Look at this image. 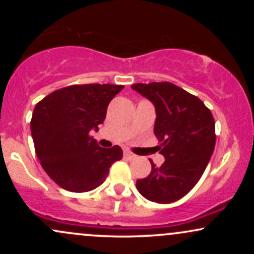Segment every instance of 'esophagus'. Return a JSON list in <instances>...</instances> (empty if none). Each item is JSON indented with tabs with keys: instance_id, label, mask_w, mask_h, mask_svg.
<instances>
[{
	"instance_id": "1",
	"label": "esophagus",
	"mask_w": 254,
	"mask_h": 254,
	"mask_svg": "<svg viewBox=\"0 0 254 254\" xmlns=\"http://www.w3.org/2000/svg\"><path fill=\"white\" fill-rule=\"evenodd\" d=\"M124 156L127 157V159H129V160H135L136 159V155H133L132 153H130V151H127V150L124 151Z\"/></svg>"
}]
</instances>
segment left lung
Masks as SVG:
<instances>
[{
  "instance_id": "obj_1",
  "label": "left lung",
  "mask_w": 254,
  "mask_h": 254,
  "mask_svg": "<svg viewBox=\"0 0 254 254\" xmlns=\"http://www.w3.org/2000/svg\"><path fill=\"white\" fill-rule=\"evenodd\" d=\"M131 88L155 107L154 133L165 157L161 167L151 162L150 174L137 180L136 188L151 202H176L193 189L214 153V117L200 99L171 82L135 83Z\"/></svg>"
}]
</instances>
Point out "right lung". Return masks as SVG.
I'll list each match as a JSON object with an SVG mask.
<instances>
[{"mask_svg": "<svg viewBox=\"0 0 254 254\" xmlns=\"http://www.w3.org/2000/svg\"><path fill=\"white\" fill-rule=\"evenodd\" d=\"M117 84H75L58 89L36 105L31 132L37 157L58 186L71 192L94 190L110 167L123 157L118 145L101 148L90 137L103 124Z\"/></svg>", "mask_w": 254, "mask_h": 254, "instance_id": "add662e5", "label": "right lung"}]
</instances>
